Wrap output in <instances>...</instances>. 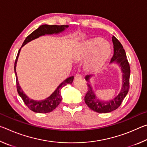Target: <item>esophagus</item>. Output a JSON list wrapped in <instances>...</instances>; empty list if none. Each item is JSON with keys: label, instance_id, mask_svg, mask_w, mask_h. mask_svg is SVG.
I'll return each instance as SVG.
<instances>
[{"label": "esophagus", "instance_id": "1", "mask_svg": "<svg viewBox=\"0 0 147 147\" xmlns=\"http://www.w3.org/2000/svg\"><path fill=\"white\" fill-rule=\"evenodd\" d=\"M74 78H75V80H81L82 78V76L81 74H76L75 75V77H74Z\"/></svg>", "mask_w": 147, "mask_h": 147}]
</instances>
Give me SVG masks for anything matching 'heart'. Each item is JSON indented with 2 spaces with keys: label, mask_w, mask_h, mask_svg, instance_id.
<instances>
[{
  "label": "heart",
  "mask_w": 147,
  "mask_h": 147,
  "mask_svg": "<svg viewBox=\"0 0 147 147\" xmlns=\"http://www.w3.org/2000/svg\"><path fill=\"white\" fill-rule=\"evenodd\" d=\"M111 54L109 45L100 38H93L84 41L78 47L74 52V58L77 59H85L86 66L91 71H96L102 68L108 61Z\"/></svg>",
  "instance_id": "obj_1"
}]
</instances>
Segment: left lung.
Masks as SVG:
<instances>
[{
	"label": "left lung",
	"mask_w": 147,
	"mask_h": 147,
	"mask_svg": "<svg viewBox=\"0 0 147 147\" xmlns=\"http://www.w3.org/2000/svg\"><path fill=\"white\" fill-rule=\"evenodd\" d=\"M112 41L113 43L114 52L110 63H117L121 66V69L123 73V85L120 93L115 98L111 100L102 101L96 98L94 92L92 91L90 84H87L88 89L86 93L84 100L89 108L98 113H109L117 109L121 106L122 102L125 98L130 88V67L127 58H126L125 51L122 44L113 36L112 37ZM90 77L91 75L86 76V80L89 81Z\"/></svg>",
	"instance_id": "obj_1"
}]
</instances>
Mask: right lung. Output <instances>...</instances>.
<instances>
[{"mask_svg": "<svg viewBox=\"0 0 147 147\" xmlns=\"http://www.w3.org/2000/svg\"><path fill=\"white\" fill-rule=\"evenodd\" d=\"M68 25H48V24H43L39 27L38 29L34 30L33 32L29 35L28 36L26 37L25 40L24 41L22 47H23L24 45L28 43L32 40L34 39H36L39 38V36H43L45 34H57L59 32H61L63 31L65 28H67ZM21 51V49H19L17 53V58L16 59V61H15V65H14V71L15 73H16V85H17V90L19 96H21V98L23 99L24 104L26 106L30 109V110L34 111L36 113H49L51 111H53L57 106H58L59 103L61 101V89L64 86H65L67 84H72L73 81V76H71L69 78H67L65 80H64L60 85H59L58 88L56 89V91L51 94V96L46 98L44 100H39L36 101L34 100H32L28 98L25 94L23 93L22 89L20 88L19 85V82H17V77L16 74V63L17 58H18L19 54Z\"/></svg>", "mask_w": 147, "mask_h": 147, "instance_id": "right-lung-1", "label": "right lung"}]
</instances>
